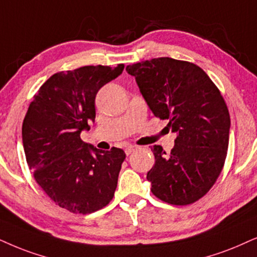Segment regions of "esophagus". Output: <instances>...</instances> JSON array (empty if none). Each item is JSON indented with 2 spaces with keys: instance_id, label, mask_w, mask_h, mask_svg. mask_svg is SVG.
Returning a JSON list of instances; mask_svg holds the SVG:
<instances>
[{
  "instance_id": "obj_1",
  "label": "esophagus",
  "mask_w": 257,
  "mask_h": 257,
  "mask_svg": "<svg viewBox=\"0 0 257 257\" xmlns=\"http://www.w3.org/2000/svg\"><path fill=\"white\" fill-rule=\"evenodd\" d=\"M135 149H136L135 146H133V145L126 146V147H125V154H126V155H129V154H131L132 152H134Z\"/></svg>"
}]
</instances>
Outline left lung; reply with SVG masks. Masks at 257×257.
Wrapping results in <instances>:
<instances>
[{"label":"left lung","instance_id":"1","mask_svg":"<svg viewBox=\"0 0 257 257\" xmlns=\"http://www.w3.org/2000/svg\"><path fill=\"white\" fill-rule=\"evenodd\" d=\"M155 117L177 133L170 154L155 145L147 173L152 193L172 205H188L209 192L225 162L230 115L218 87L190 61L168 57L128 65Z\"/></svg>","mask_w":257,"mask_h":257}]
</instances>
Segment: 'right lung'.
<instances>
[{
  "instance_id": "right-lung-1",
  "label": "right lung",
  "mask_w": 257,
  "mask_h": 257,
  "mask_svg": "<svg viewBox=\"0 0 257 257\" xmlns=\"http://www.w3.org/2000/svg\"><path fill=\"white\" fill-rule=\"evenodd\" d=\"M116 67L83 66L54 73L40 86L22 123L26 160L34 179L57 205L92 213L110 203L125 153L99 151L80 139L95 121L98 90L122 73Z\"/></svg>"
}]
</instances>
